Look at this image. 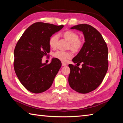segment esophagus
Here are the masks:
<instances>
[{
	"label": "esophagus",
	"instance_id": "34e87169",
	"mask_svg": "<svg viewBox=\"0 0 123 123\" xmlns=\"http://www.w3.org/2000/svg\"><path fill=\"white\" fill-rule=\"evenodd\" d=\"M67 65V63H65V62H62V66H66Z\"/></svg>",
	"mask_w": 123,
	"mask_h": 123
}]
</instances>
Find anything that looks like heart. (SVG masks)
Returning a JSON list of instances; mask_svg holds the SVG:
<instances>
[{"label": "heart", "mask_w": 123, "mask_h": 123, "mask_svg": "<svg viewBox=\"0 0 123 123\" xmlns=\"http://www.w3.org/2000/svg\"><path fill=\"white\" fill-rule=\"evenodd\" d=\"M64 38L69 42V48L74 51H78L81 48L83 45V42L81 39H79L78 35L73 31H67L63 34ZM59 39V35L55 34L49 39V44L52 48H55ZM54 56L62 61H66L68 59L73 56L72 53L70 51H57L54 54Z\"/></svg>", "instance_id": "1"}]
</instances>
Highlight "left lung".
<instances>
[{
    "label": "left lung",
    "mask_w": 123,
    "mask_h": 123,
    "mask_svg": "<svg viewBox=\"0 0 123 123\" xmlns=\"http://www.w3.org/2000/svg\"><path fill=\"white\" fill-rule=\"evenodd\" d=\"M70 29L82 31L85 42L72 60L76 65L82 63V68L68 65V82L74 91L85 94L96 89L105 78L109 67L107 46L100 33L90 25L79 24Z\"/></svg>",
    "instance_id": "left-lung-1"
}]
</instances>
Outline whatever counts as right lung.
<instances>
[{
  "mask_svg": "<svg viewBox=\"0 0 123 123\" xmlns=\"http://www.w3.org/2000/svg\"><path fill=\"white\" fill-rule=\"evenodd\" d=\"M63 25L37 22L25 31L14 50V69L18 79L27 90L43 92L51 87L62 66L53 58L50 63H42V58L50 52L49 41Z\"/></svg>",
  "mask_w": 123,
  "mask_h": 123,
  "instance_id": "obj_1",
  "label": "right lung"
}]
</instances>
